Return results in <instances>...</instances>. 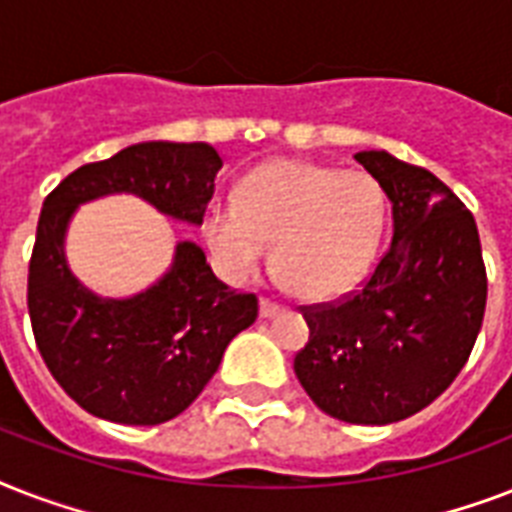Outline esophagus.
<instances>
[{
    "mask_svg": "<svg viewBox=\"0 0 512 512\" xmlns=\"http://www.w3.org/2000/svg\"><path fill=\"white\" fill-rule=\"evenodd\" d=\"M281 305L271 303V300H260V319H273V316H279Z\"/></svg>",
    "mask_w": 512,
    "mask_h": 512,
    "instance_id": "1",
    "label": "esophagus"
}]
</instances>
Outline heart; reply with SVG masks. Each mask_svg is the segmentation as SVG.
Masks as SVG:
<instances>
[{
  "label": "heart",
  "mask_w": 512,
  "mask_h": 512,
  "mask_svg": "<svg viewBox=\"0 0 512 512\" xmlns=\"http://www.w3.org/2000/svg\"><path fill=\"white\" fill-rule=\"evenodd\" d=\"M385 231V193L364 170L308 159H271L241 177L236 201L212 207L201 233L231 279L273 271L300 300L348 295L372 268Z\"/></svg>",
  "instance_id": "heart-1"
}]
</instances>
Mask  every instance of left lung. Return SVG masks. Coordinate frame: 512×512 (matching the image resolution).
I'll use <instances>...</instances> for the list:
<instances>
[{"label":"left lung","mask_w":512,"mask_h":512,"mask_svg":"<svg viewBox=\"0 0 512 512\" xmlns=\"http://www.w3.org/2000/svg\"><path fill=\"white\" fill-rule=\"evenodd\" d=\"M356 162L390 201L393 236L364 289L303 313L295 374L321 412L350 425L406 420L468 361L486 308L476 220L433 172L388 151Z\"/></svg>","instance_id":"obj_1"}]
</instances>
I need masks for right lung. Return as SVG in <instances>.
Segmentation results:
<instances>
[{"mask_svg": "<svg viewBox=\"0 0 512 512\" xmlns=\"http://www.w3.org/2000/svg\"><path fill=\"white\" fill-rule=\"evenodd\" d=\"M223 159L209 143L146 140L84 164L44 199L28 316L44 364L84 412L119 425H162L196 401L233 337L257 319V297L217 279L204 249L175 244L170 268L127 297L92 292L68 265L66 236L82 204L138 196L177 223L201 225Z\"/></svg>", "mask_w": 512, "mask_h": 512, "instance_id": "obj_1", "label": "right lung"}]
</instances>
